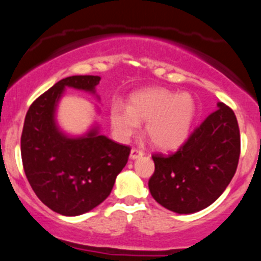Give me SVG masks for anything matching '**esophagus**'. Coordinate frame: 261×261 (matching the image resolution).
Instances as JSON below:
<instances>
[{"mask_svg":"<svg viewBox=\"0 0 261 261\" xmlns=\"http://www.w3.org/2000/svg\"><path fill=\"white\" fill-rule=\"evenodd\" d=\"M143 155V152L140 151V149H136V148H133L130 152V160H137V158L142 157Z\"/></svg>","mask_w":261,"mask_h":261,"instance_id":"1","label":"esophagus"}]
</instances>
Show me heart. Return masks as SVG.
I'll return each instance as SVG.
<instances>
[{
  "instance_id": "heart-1",
  "label": "heart",
  "mask_w": 261,
  "mask_h": 261,
  "mask_svg": "<svg viewBox=\"0 0 261 261\" xmlns=\"http://www.w3.org/2000/svg\"><path fill=\"white\" fill-rule=\"evenodd\" d=\"M196 114L195 100L187 92L147 88L134 93L130 106L115 101L110 108V124L120 141L139 133L146 121V135L155 148L172 151L188 140Z\"/></svg>"
}]
</instances>
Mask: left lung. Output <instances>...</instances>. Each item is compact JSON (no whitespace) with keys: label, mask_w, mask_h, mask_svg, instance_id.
Returning a JSON list of instances; mask_svg holds the SVG:
<instances>
[{"label":"left lung","mask_w":261,"mask_h":261,"mask_svg":"<svg viewBox=\"0 0 261 261\" xmlns=\"http://www.w3.org/2000/svg\"><path fill=\"white\" fill-rule=\"evenodd\" d=\"M217 108L178 151L152 155L149 193L169 211L190 215L208 207L234 175L241 153L238 122L228 107L218 101Z\"/></svg>","instance_id":"8db88e82"}]
</instances>
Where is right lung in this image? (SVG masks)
<instances>
[{"label": "right lung", "mask_w": 261, "mask_h": 261, "mask_svg": "<svg viewBox=\"0 0 261 261\" xmlns=\"http://www.w3.org/2000/svg\"><path fill=\"white\" fill-rule=\"evenodd\" d=\"M99 82V76L66 77L41 94L25 115L20 153L27 179L40 201L64 216H80L100 205L130 154V147L100 134L97 120L81 135L59 125L56 116L66 88L100 100ZM94 109L99 115L98 106Z\"/></svg>", "instance_id": "1"}]
</instances>
